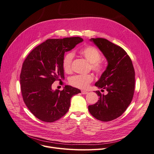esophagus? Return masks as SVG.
I'll use <instances>...</instances> for the list:
<instances>
[{
  "label": "esophagus",
  "mask_w": 154,
  "mask_h": 154,
  "mask_svg": "<svg viewBox=\"0 0 154 154\" xmlns=\"http://www.w3.org/2000/svg\"><path fill=\"white\" fill-rule=\"evenodd\" d=\"M81 93H82V94H87L88 93V92H87V91H82Z\"/></svg>",
  "instance_id": "34e87169"
}]
</instances>
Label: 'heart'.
Listing matches in <instances>:
<instances>
[{
  "instance_id": "1",
  "label": "heart",
  "mask_w": 154,
  "mask_h": 154,
  "mask_svg": "<svg viewBox=\"0 0 154 154\" xmlns=\"http://www.w3.org/2000/svg\"><path fill=\"white\" fill-rule=\"evenodd\" d=\"M79 53L84 57L91 63V68L97 74H102L104 66L99 60L101 59V54L97 48L91 45L82 48ZM74 59V54L68 52L64 55L62 59V68L65 72L70 73L72 70V62ZM94 76L92 74H80L72 76L69 79L70 84L75 87L85 89L93 81Z\"/></svg>"
}]
</instances>
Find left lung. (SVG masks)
<instances>
[{
  "label": "left lung",
  "mask_w": 154,
  "mask_h": 154,
  "mask_svg": "<svg viewBox=\"0 0 154 154\" xmlns=\"http://www.w3.org/2000/svg\"><path fill=\"white\" fill-rule=\"evenodd\" d=\"M90 41L99 48L108 62L95 85L108 93L104 95L95 91L99 100L88 109L95 119L107 122L120 117L131 103L135 89L134 68L130 57L122 47L106 38H92Z\"/></svg>",
  "instance_id": "obj_1"
}]
</instances>
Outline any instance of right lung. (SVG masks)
Returning <instances> with one entry per match:
<instances>
[{
    "label": "right lung",
    "mask_w": 154,
    "mask_h": 154,
    "mask_svg": "<svg viewBox=\"0 0 154 154\" xmlns=\"http://www.w3.org/2000/svg\"><path fill=\"white\" fill-rule=\"evenodd\" d=\"M84 41L79 37L47 39L37 46L24 60L20 75L21 92L26 106L37 119L53 122L68 112L72 97L80 90L65 85L53 91L55 80L65 79L62 59L65 52Z\"/></svg>",
    "instance_id": "1"
}]
</instances>
